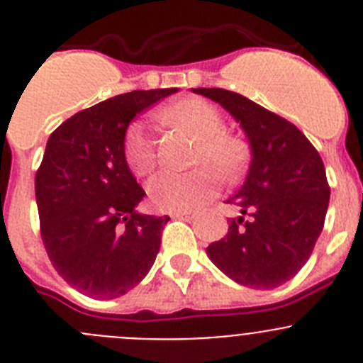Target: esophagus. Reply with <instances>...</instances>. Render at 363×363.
Listing matches in <instances>:
<instances>
[{"label":"esophagus","mask_w":363,"mask_h":363,"mask_svg":"<svg viewBox=\"0 0 363 363\" xmlns=\"http://www.w3.org/2000/svg\"><path fill=\"white\" fill-rule=\"evenodd\" d=\"M172 218H174V219H185V221H191V219L196 218V212H192V211L174 212V214H172Z\"/></svg>","instance_id":"esophagus-1"}]
</instances>
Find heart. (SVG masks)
<instances>
[{
  "label": "heart",
  "mask_w": 363,
  "mask_h": 363,
  "mask_svg": "<svg viewBox=\"0 0 363 363\" xmlns=\"http://www.w3.org/2000/svg\"><path fill=\"white\" fill-rule=\"evenodd\" d=\"M169 124L178 125L198 138L194 152L196 167L192 171H164L152 176L147 184L151 203L158 211L182 212L199 207L218 187V169L223 178H234L245 167L248 147L242 138L228 135L225 118L208 102L201 99H185L160 111ZM124 158L133 174L145 176L156 165V142L145 122L136 121L125 129Z\"/></svg>",
  "instance_id": "b5f03b06"
}]
</instances>
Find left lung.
I'll return each instance as SVG.
<instances>
[{
	"instance_id": "left-lung-1",
	"label": "left lung",
	"mask_w": 363,
	"mask_h": 363,
	"mask_svg": "<svg viewBox=\"0 0 363 363\" xmlns=\"http://www.w3.org/2000/svg\"><path fill=\"white\" fill-rule=\"evenodd\" d=\"M192 91L227 109L252 151L247 179L228 199L241 216L228 219L227 235L208 245V257L239 284L277 288L298 274L324 228L329 185L320 155L297 125L239 93Z\"/></svg>"
}]
</instances>
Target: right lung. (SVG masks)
<instances>
[{"instance_id":"obj_1","label":"right lung","mask_w":363,"mask_h":363,"mask_svg":"<svg viewBox=\"0 0 363 363\" xmlns=\"http://www.w3.org/2000/svg\"><path fill=\"white\" fill-rule=\"evenodd\" d=\"M178 88L136 89L75 113L50 135L35 174L41 238L57 274L91 298H116L151 270L169 218L136 212L145 192L124 158L138 113Z\"/></svg>"}]
</instances>
